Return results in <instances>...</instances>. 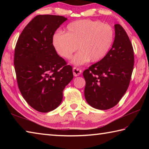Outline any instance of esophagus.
Masks as SVG:
<instances>
[{
  "label": "esophagus",
  "instance_id": "obj_1",
  "mask_svg": "<svg viewBox=\"0 0 149 149\" xmlns=\"http://www.w3.org/2000/svg\"><path fill=\"white\" fill-rule=\"evenodd\" d=\"M81 72H82L81 70L79 68H78L74 67V68H73V74H74V75L75 77L81 74Z\"/></svg>",
  "mask_w": 149,
  "mask_h": 149
}]
</instances>
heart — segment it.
I'll list each match as a JSON object with an SVG mask.
<instances>
[{
    "label": "heart",
    "instance_id": "b5f03b06",
    "mask_svg": "<svg viewBox=\"0 0 149 149\" xmlns=\"http://www.w3.org/2000/svg\"><path fill=\"white\" fill-rule=\"evenodd\" d=\"M114 39V29L99 20L81 19L69 24L65 33L57 32L52 45L60 56L68 59L77 50L79 52L72 63L79 65L91 61L97 62L106 57Z\"/></svg>",
    "mask_w": 149,
    "mask_h": 149
}]
</instances>
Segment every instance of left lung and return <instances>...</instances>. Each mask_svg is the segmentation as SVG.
<instances>
[{
  "mask_svg": "<svg viewBox=\"0 0 149 149\" xmlns=\"http://www.w3.org/2000/svg\"><path fill=\"white\" fill-rule=\"evenodd\" d=\"M115 38L102 60L84 72V95L88 104L99 110L116 105L129 87L134 65V52L129 37L120 24L114 25Z\"/></svg>",
  "mask_w": 149,
  "mask_h": 149,
  "instance_id": "left-lung-1",
  "label": "left lung"
}]
</instances>
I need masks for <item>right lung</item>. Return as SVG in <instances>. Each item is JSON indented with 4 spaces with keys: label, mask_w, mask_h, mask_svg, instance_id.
I'll list each match as a JSON object with an SVG mask.
<instances>
[{
    "label": "right lung",
    "mask_w": 149,
    "mask_h": 149,
    "mask_svg": "<svg viewBox=\"0 0 149 149\" xmlns=\"http://www.w3.org/2000/svg\"><path fill=\"white\" fill-rule=\"evenodd\" d=\"M67 20L55 15L35 16L20 34L14 51L17 85L28 104L49 112L60 104L63 90L74 77L71 65L52 45L56 30Z\"/></svg>",
    "instance_id": "1"
}]
</instances>
